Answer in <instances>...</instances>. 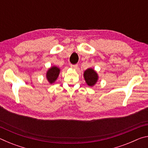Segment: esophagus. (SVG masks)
<instances>
[{
    "instance_id": "1",
    "label": "esophagus",
    "mask_w": 148,
    "mask_h": 148,
    "mask_svg": "<svg viewBox=\"0 0 148 148\" xmlns=\"http://www.w3.org/2000/svg\"><path fill=\"white\" fill-rule=\"evenodd\" d=\"M71 67L72 69H74L75 70H76L77 69V64H71Z\"/></svg>"
}]
</instances>
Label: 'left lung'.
<instances>
[{
  "instance_id": "8db88e82",
  "label": "left lung",
  "mask_w": 148,
  "mask_h": 148,
  "mask_svg": "<svg viewBox=\"0 0 148 148\" xmlns=\"http://www.w3.org/2000/svg\"><path fill=\"white\" fill-rule=\"evenodd\" d=\"M84 77L87 86H94L99 79V75L93 69L89 68L84 71Z\"/></svg>"
}]
</instances>
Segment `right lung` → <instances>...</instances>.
Segmentation results:
<instances>
[{
  "label": "right lung",
  "mask_w": 148,
  "mask_h": 148,
  "mask_svg": "<svg viewBox=\"0 0 148 148\" xmlns=\"http://www.w3.org/2000/svg\"><path fill=\"white\" fill-rule=\"evenodd\" d=\"M61 72V69L56 66H53L47 70L46 74V77L50 84H52L56 82L59 77V75Z\"/></svg>",
  "instance_id": "1"
}]
</instances>
